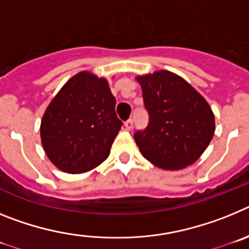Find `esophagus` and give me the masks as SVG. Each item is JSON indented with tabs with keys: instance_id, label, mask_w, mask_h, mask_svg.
I'll return each instance as SVG.
<instances>
[{
	"instance_id": "obj_1",
	"label": "esophagus",
	"mask_w": 249,
	"mask_h": 249,
	"mask_svg": "<svg viewBox=\"0 0 249 249\" xmlns=\"http://www.w3.org/2000/svg\"><path fill=\"white\" fill-rule=\"evenodd\" d=\"M124 127H126L128 131H131L132 128H133V120L132 118H129V120H127L126 122H124Z\"/></svg>"
}]
</instances>
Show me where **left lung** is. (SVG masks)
<instances>
[{
  "label": "left lung",
  "instance_id": "obj_1",
  "mask_svg": "<svg viewBox=\"0 0 249 249\" xmlns=\"http://www.w3.org/2000/svg\"><path fill=\"white\" fill-rule=\"evenodd\" d=\"M142 87L148 124L135 133L146 160L163 169H181L195 163L214 133L210 105L177 74L158 71L137 77Z\"/></svg>",
  "mask_w": 249,
  "mask_h": 249
}]
</instances>
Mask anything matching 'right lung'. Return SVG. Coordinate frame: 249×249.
Masks as SVG:
<instances>
[{"instance_id": "right-lung-1", "label": "right lung", "mask_w": 249, "mask_h": 249, "mask_svg": "<svg viewBox=\"0 0 249 249\" xmlns=\"http://www.w3.org/2000/svg\"><path fill=\"white\" fill-rule=\"evenodd\" d=\"M114 108L105 78L80 72L67 81L41 121L42 146L52 163L68 173L100 166L122 126Z\"/></svg>"}]
</instances>
